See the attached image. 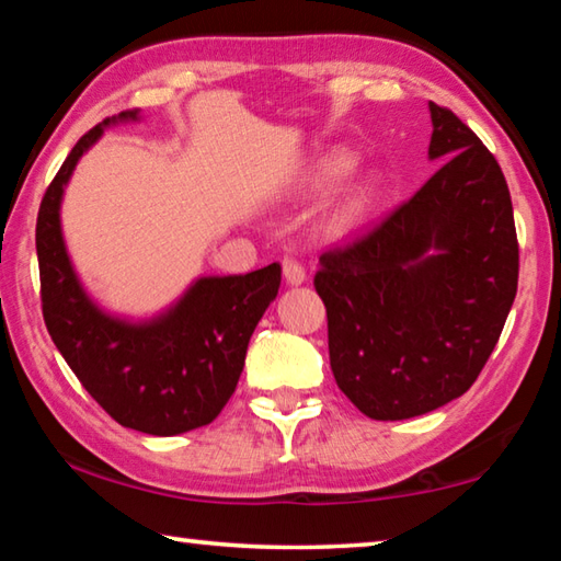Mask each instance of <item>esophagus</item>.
Returning a JSON list of instances; mask_svg holds the SVG:
<instances>
[{"label":"esophagus","instance_id":"1","mask_svg":"<svg viewBox=\"0 0 561 561\" xmlns=\"http://www.w3.org/2000/svg\"><path fill=\"white\" fill-rule=\"evenodd\" d=\"M282 272H284V279H287V284H291V287H299V284H304V279H307V272H304L301 264L291 257L282 262Z\"/></svg>","mask_w":561,"mask_h":561}]
</instances>
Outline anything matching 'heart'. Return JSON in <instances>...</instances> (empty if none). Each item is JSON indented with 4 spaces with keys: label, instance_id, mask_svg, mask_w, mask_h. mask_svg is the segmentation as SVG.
Instances as JSON below:
<instances>
[{
    "label": "heart",
    "instance_id": "obj_1",
    "mask_svg": "<svg viewBox=\"0 0 561 561\" xmlns=\"http://www.w3.org/2000/svg\"><path fill=\"white\" fill-rule=\"evenodd\" d=\"M354 163H356V158L351 153H344V150H336V153L327 156L314 168V175H311V187L319 190V193H324V190L334 187L341 178H346L351 173ZM376 193H378V183L374 178L351 190V193L344 197V201H341V205L336 207V213H334L336 230H351V227L364 220V215L368 213V207H371Z\"/></svg>",
    "mask_w": 561,
    "mask_h": 561
}]
</instances>
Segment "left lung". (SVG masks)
<instances>
[{"label":"left lung","instance_id":"8db88e82","mask_svg":"<svg viewBox=\"0 0 561 561\" xmlns=\"http://www.w3.org/2000/svg\"><path fill=\"white\" fill-rule=\"evenodd\" d=\"M440 168L411 201L319 257L329 360L374 421L460 398L480 376L517 294L519 247L495 156L453 111L428 103Z\"/></svg>","mask_w":561,"mask_h":561}]
</instances>
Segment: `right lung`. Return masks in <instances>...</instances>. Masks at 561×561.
Instances as JSON below:
<instances>
[{
    "mask_svg": "<svg viewBox=\"0 0 561 561\" xmlns=\"http://www.w3.org/2000/svg\"><path fill=\"white\" fill-rule=\"evenodd\" d=\"M140 121L123 111L91 128L69 158L36 217L42 311L51 341L96 403L123 428L180 435L213 423L240 381L247 344L277 299L282 267L197 277L183 297L150 319L111 314L83 289L61 232V201L73 168L116 123Z\"/></svg>",
    "mask_w": 561,
    "mask_h": 561,
    "instance_id": "1",
    "label": "right lung"
}]
</instances>
